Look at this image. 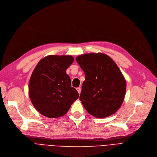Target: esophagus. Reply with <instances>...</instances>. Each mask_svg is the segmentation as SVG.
I'll list each match as a JSON object with an SVG mask.
<instances>
[{
  "label": "esophagus",
  "instance_id": "34e87169",
  "mask_svg": "<svg viewBox=\"0 0 157 157\" xmlns=\"http://www.w3.org/2000/svg\"><path fill=\"white\" fill-rule=\"evenodd\" d=\"M77 90L78 93L80 94V92H81V88H80V87H77Z\"/></svg>",
  "mask_w": 157,
  "mask_h": 157
}]
</instances>
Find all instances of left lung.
I'll use <instances>...</instances> for the list:
<instances>
[{
  "instance_id": "obj_1",
  "label": "left lung",
  "mask_w": 157,
  "mask_h": 157,
  "mask_svg": "<svg viewBox=\"0 0 157 157\" xmlns=\"http://www.w3.org/2000/svg\"><path fill=\"white\" fill-rule=\"evenodd\" d=\"M76 60L85 74L80 95L84 108L97 118L114 114L126 90V80L115 62L101 53L81 55Z\"/></svg>"
}]
</instances>
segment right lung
<instances>
[{
	"instance_id": "1",
	"label": "right lung",
	"mask_w": 157,
	"mask_h": 157,
	"mask_svg": "<svg viewBox=\"0 0 157 157\" xmlns=\"http://www.w3.org/2000/svg\"><path fill=\"white\" fill-rule=\"evenodd\" d=\"M74 61L71 55H49L37 64L29 79V96L40 114L55 118L64 115L78 99L66 70Z\"/></svg>"
}]
</instances>
